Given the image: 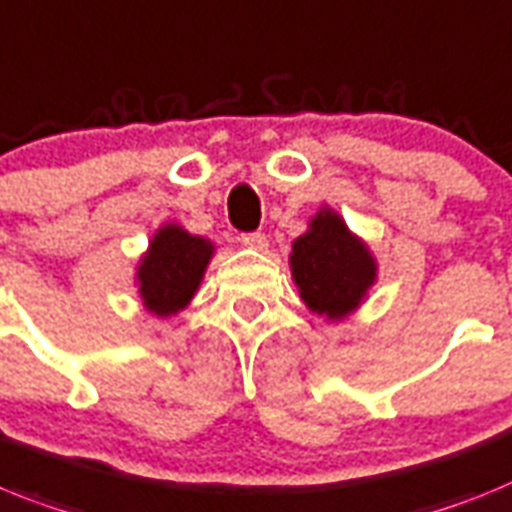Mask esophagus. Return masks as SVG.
Instances as JSON below:
<instances>
[{
  "label": "esophagus",
  "mask_w": 512,
  "mask_h": 512,
  "mask_svg": "<svg viewBox=\"0 0 512 512\" xmlns=\"http://www.w3.org/2000/svg\"><path fill=\"white\" fill-rule=\"evenodd\" d=\"M239 242L249 249H265L268 247V236L260 234V231H249V234L239 236Z\"/></svg>",
  "instance_id": "1"
}]
</instances>
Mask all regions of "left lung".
<instances>
[{
    "label": "left lung",
    "instance_id": "obj_1",
    "mask_svg": "<svg viewBox=\"0 0 512 512\" xmlns=\"http://www.w3.org/2000/svg\"><path fill=\"white\" fill-rule=\"evenodd\" d=\"M291 273L312 312L343 317L375 281V260L333 210H320L294 242Z\"/></svg>",
    "mask_w": 512,
    "mask_h": 512
}]
</instances>
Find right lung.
<instances>
[{
    "label": "right lung",
    "mask_w": 512,
    "mask_h": 512,
    "mask_svg": "<svg viewBox=\"0 0 512 512\" xmlns=\"http://www.w3.org/2000/svg\"><path fill=\"white\" fill-rule=\"evenodd\" d=\"M213 247L179 226H163L137 270L140 296L158 317L174 315L200 286Z\"/></svg>",
    "instance_id": "1"
}]
</instances>
